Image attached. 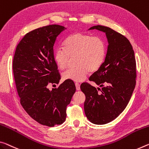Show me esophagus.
I'll list each match as a JSON object with an SVG mask.
<instances>
[{
  "label": "esophagus",
  "mask_w": 149,
  "mask_h": 149,
  "mask_svg": "<svg viewBox=\"0 0 149 149\" xmlns=\"http://www.w3.org/2000/svg\"><path fill=\"white\" fill-rule=\"evenodd\" d=\"M75 87H76V90L77 91L80 90V84L78 83H75Z\"/></svg>",
  "instance_id": "34e87169"
}]
</instances>
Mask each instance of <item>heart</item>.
<instances>
[{"mask_svg": "<svg viewBox=\"0 0 149 149\" xmlns=\"http://www.w3.org/2000/svg\"><path fill=\"white\" fill-rule=\"evenodd\" d=\"M106 54L105 42L100 37L91 36L81 33H74L64 42V48H59L54 52V60L59 69L67 68L74 58L75 68L63 74V79L82 81L89 72H94L104 62Z\"/></svg>", "mask_w": 149, "mask_h": 149, "instance_id": "b5f03b06", "label": "heart"}]
</instances>
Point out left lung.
I'll return each mask as SVG.
<instances>
[{
	"instance_id": "left-lung-1",
	"label": "left lung",
	"mask_w": 149,
	"mask_h": 149,
	"mask_svg": "<svg viewBox=\"0 0 149 149\" xmlns=\"http://www.w3.org/2000/svg\"><path fill=\"white\" fill-rule=\"evenodd\" d=\"M94 29L105 32L109 44L105 61L89 78L101 89L86 82L80 88L86 95L87 118L93 124L104 125L116 119L129 102L136 85V60L125 36L104 26H94L89 30Z\"/></svg>"
}]
</instances>
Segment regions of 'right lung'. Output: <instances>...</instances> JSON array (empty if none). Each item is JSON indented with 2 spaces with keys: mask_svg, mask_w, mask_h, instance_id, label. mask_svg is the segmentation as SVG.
Wrapping results in <instances>:
<instances>
[{
  "mask_svg": "<svg viewBox=\"0 0 149 149\" xmlns=\"http://www.w3.org/2000/svg\"><path fill=\"white\" fill-rule=\"evenodd\" d=\"M65 29L49 25L27 33L16 47L13 68L16 89L28 115L40 124L48 127L62 124L66 107L75 92L74 81L65 80L50 91L48 84H58L61 79L54 60V45Z\"/></svg>",
  "mask_w": 149,
  "mask_h": 149,
  "instance_id": "right-lung-1",
  "label": "right lung"
}]
</instances>
